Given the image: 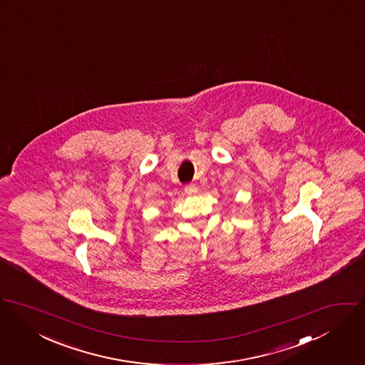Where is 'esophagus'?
<instances>
[{"mask_svg": "<svg viewBox=\"0 0 365 365\" xmlns=\"http://www.w3.org/2000/svg\"><path fill=\"white\" fill-rule=\"evenodd\" d=\"M185 192H186V195H189V196H196L197 192H199V189H197L196 185H187V186L185 187Z\"/></svg>", "mask_w": 365, "mask_h": 365, "instance_id": "obj_1", "label": "esophagus"}]
</instances>
